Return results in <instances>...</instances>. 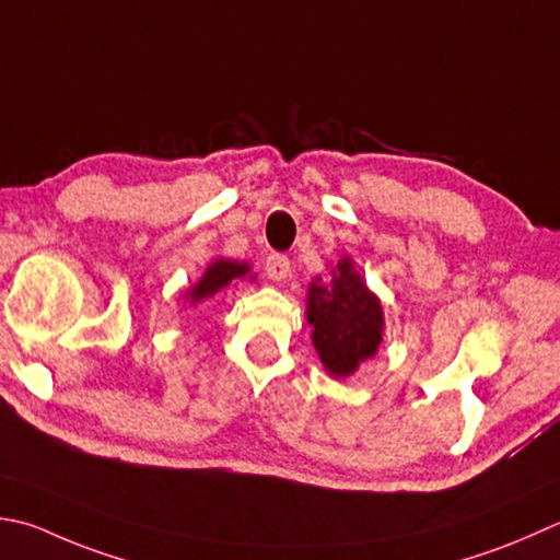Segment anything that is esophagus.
Returning a JSON list of instances; mask_svg holds the SVG:
<instances>
[{"label": "esophagus", "instance_id": "34e87169", "mask_svg": "<svg viewBox=\"0 0 560 560\" xmlns=\"http://www.w3.org/2000/svg\"><path fill=\"white\" fill-rule=\"evenodd\" d=\"M265 271H267V277L271 281H283L291 273V259L287 255H279V252H273V255L267 257Z\"/></svg>", "mask_w": 560, "mask_h": 560}]
</instances>
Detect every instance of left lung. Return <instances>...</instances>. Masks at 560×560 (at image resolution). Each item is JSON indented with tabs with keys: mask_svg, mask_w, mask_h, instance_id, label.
<instances>
[{
	"mask_svg": "<svg viewBox=\"0 0 560 560\" xmlns=\"http://www.w3.org/2000/svg\"><path fill=\"white\" fill-rule=\"evenodd\" d=\"M308 323L317 354L332 376L354 374L359 361L374 357L381 345V303L349 259L337 265L332 289L311 287Z\"/></svg>",
	"mask_w": 560,
	"mask_h": 560,
	"instance_id": "1",
	"label": "left lung"
}]
</instances>
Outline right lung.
Here are the masks:
<instances>
[{
    "mask_svg": "<svg viewBox=\"0 0 560 560\" xmlns=\"http://www.w3.org/2000/svg\"><path fill=\"white\" fill-rule=\"evenodd\" d=\"M245 273H247V265H237V261H228V259L213 261V265L208 267V271L203 273V279L191 289V293H189L191 301L199 303V301L208 299V295H213L221 289H225L230 281L237 277H245Z\"/></svg>",
    "mask_w": 560,
    "mask_h": 560,
    "instance_id": "obj_1",
    "label": "right lung"
}]
</instances>
